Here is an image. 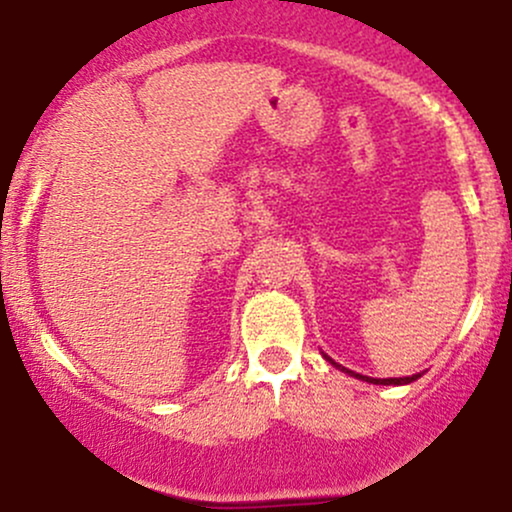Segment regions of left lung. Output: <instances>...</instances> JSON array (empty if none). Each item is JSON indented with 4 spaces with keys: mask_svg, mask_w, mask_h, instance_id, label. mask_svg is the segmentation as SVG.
<instances>
[{
    "mask_svg": "<svg viewBox=\"0 0 512 512\" xmlns=\"http://www.w3.org/2000/svg\"><path fill=\"white\" fill-rule=\"evenodd\" d=\"M330 361H332V358H330ZM334 366H337V363H334ZM337 368H342V366H337ZM342 370H346V368H342ZM346 373L356 375L358 380H366V383H373V385H407V383H414L416 378H421V373L419 375H407V378H383V380H380V378H368V375H358V373H354V370H346Z\"/></svg>",
    "mask_w": 512,
    "mask_h": 512,
    "instance_id": "obj_1",
    "label": "left lung"
}]
</instances>
